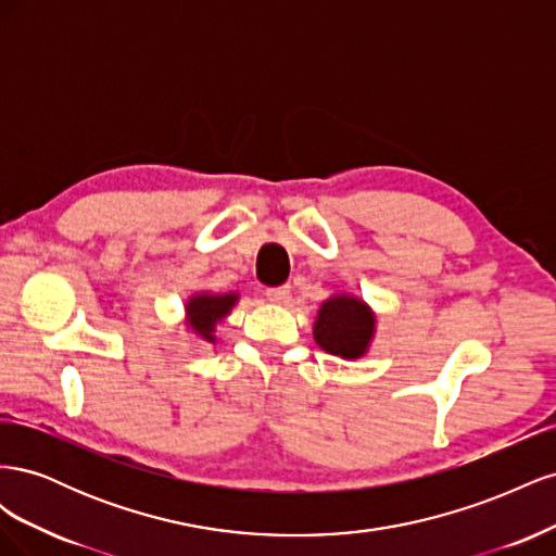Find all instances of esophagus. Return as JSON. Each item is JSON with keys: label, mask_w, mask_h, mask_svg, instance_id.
I'll list each match as a JSON object with an SVG mask.
<instances>
[{"label": "esophagus", "mask_w": 556, "mask_h": 556, "mask_svg": "<svg viewBox=\"0 0 556 556\" xmlns=\"http://www.w3.org/2000/svg\"><path fill=\"white\" fill-rule=\"evenodd\" d=\"M266 299L271 301V304H288V299H290V285H280V288L266 290Z\"/></svg>", "instance_id": "1"}]
</instances>
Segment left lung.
<instances>
[{
  "label": "left lung",
  "instance_id": "left-lung-1",
  "mask_svg": "<svg viewBox=\"0 0 556 556\" xmlns=\"http://www.w3.org/2000/svg\"><path fill=\"white\" fill-rule=\"evenodd\" d=\"M376 336V313L364 299L348 292L333 294L317 311L313 325L315 343L341 359L364 357Z\"/></svg>",
  "mask_w": 556,
  "mask_h": 556
}]
</instances>
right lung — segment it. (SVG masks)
Listing matches in <instances>:
<instances>
[{"mask_svg": "<svg viewBox=\"0 0 556 556\" xmlns=\"http://www.w3.org/2000/svg\"><path fill=\"white\" fill-rule=\"evenodd\" d=\"M239 304L237 292H197L185 304V325L201 343H215V327Z\"/></svg>", "mask_w": 556, "mask_h": 556, "instance_id": "1", "label": "right lung"}]
</instances>
